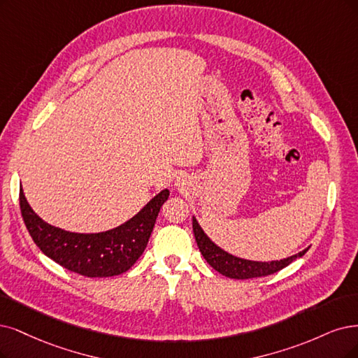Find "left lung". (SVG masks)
<instances>
[{
  "mask_svg": "<svg viewBox=\"0 0 358 358\" xmlns=\"http://www.w3.org/2000/svg\"><path fill=\"white\" fill-rule=\"evenodd\" d=\"M193 233L197 246H199L201 254L206 259L210 267L217 270L220 274L230 277V279H254V277H262L268 275L273 273L280 271L282 268L287 267L290 262H294L296 258H301L303 254L307 252V249L301 250V252L287 257L279 261H252V259H245L241 257L231 255L226 250L221 249L218 245H215L213 241L209 239V236L203 231L201 224L193 217Z\"/></svg>",
  "mask_w": 358,
  "mask_h": 358,
  "instance_id": "left-lung-1",
  "label": "left lung"
}]
</instances>
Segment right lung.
Returning <instances> with one entry per match:
<instances>
[{
  "label": "right lung",
  "instance_id": "1",
  "mask_svg": "<svg viewBox=\"0 0 358 358\" xmlns=\"http://www.w3.org/2000/svg\"><path fill=\"white\" fill-rule=\"evenodd\" d=\"M169 190L157 193L138 214L112 230L73 233L51 226L35 214L20 189V210L35 245L66 270L85 277H112L134 266L144 252Z\"/></svg>",
  "mask_w": 358,
  "mask_h": 358
}]
</instances>
